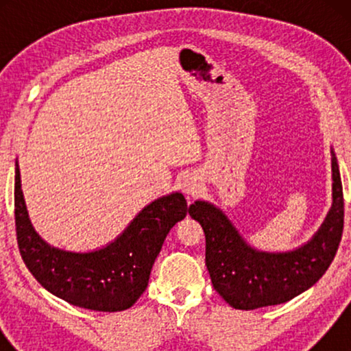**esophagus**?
<instances>
[{
  "mask_svg": "<svg viewBox=\"0 0 351 351\" xmlns=\"http://www.w3.org/2000/svg\"><path fill=\"white\" fill-rule=\"evenodd\" d=\"M180 186H182V191H184L185 195L195 196V195H198L201 190V180L196 174H189L182 179Z\"/></svg>",
  "mask_w": 351,
  "mask_h": 351,
  "instance_id": "esophagus-1",
  "label": "esophagus"
}]
</instances>
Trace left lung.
<instances>
[{"instance_id":"obj_1","label":"left lung","mask_w":351,"mask_h":351,"mask_svg":"<svg viewBox=\"0 0 351 351\" xmlns=\"http://www.w3.org/2000/svg\"><path fill=\"white\" fill-rule=\"evenodd\" d=\"M332 155V206L311 239L287 252L252 247L222 209L195 201L191 219L206 234V267L214 289L238 310L280 305L310 289L334 261L343 232V191L337 158Z\"/></svg>"}]
</instances>
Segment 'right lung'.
<instances>
[{"label": "right lung", "mask_w": 351, "mask_h": 351, "mask_svg": "<svg viewBox=\"0 0 351 351\" xmlns=\"http://www.w3.org/2000/svg\"><path fill=\"white\" fill-rule=\"evenodd\" d=\"M14 208L19 249L32 275L59 299L94 311H123L136 304L167 233L190 210L184 195L174 191L147 204L107 246L89 252L54 247L28 217L19 162Z\"/></svg>", "instance_id": "obj_1"}]
</instances>
